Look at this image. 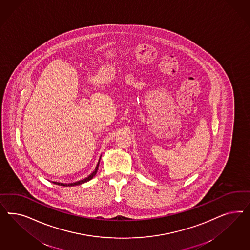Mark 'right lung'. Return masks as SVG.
Listing matches in <instances>:
<instances>
[{
	"instance_id": "right-lung-1",
	"label": "right lung",
	"mask_w": 250,
	"mask_h": 250,
	"mask_svg": "<svg viewBox=\"0 0 250 250\" xmlns=\"http://www.w3.org/2000/svg\"><path fill=\"white\" fill-rule=\"evenodd\" d=\"M99 164H100V160H99L98 164H97V166L95 167V169H94V171L91 173V175H89L87 178H85L83 180H82V181H79V182H73V183H60V182H53L55 184H58V185H61V186H75V185H80V184H83L84 182H89L90 180H91L95 174L97 173V170H98Z\"/></svg>"
}]
</instances>
